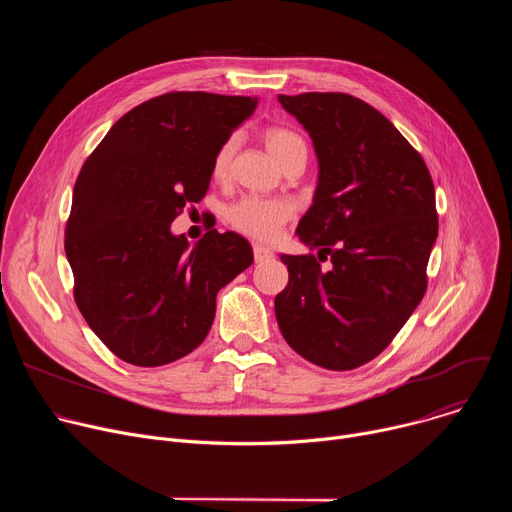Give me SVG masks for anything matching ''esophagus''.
Wrapping results in <instances>:
<instances>
[{
    "mask_svg": "<svg viewBox=\"0 0 512 512\" xmlns=\"http://www.w3.org/2000/svg\"><path fill=\"white\" fill-rule=\"evenodd\" d=\"M253 255H255V261L257 263H263V261H269L273 257V251L265 245H255L253 247Z\"/></svg>",
    "mask_w": 512,
    "mask_h": 512,
    "instance_id": "obj_1",
    "label": "esophagus"
}]
</instances>
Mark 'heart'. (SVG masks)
Masks as SVG:
<instances>
[{"label":"heart","mask_w":512,"mask_h":512,"mask_svg":"<svg viewBox=\"0 0 512 512\" xmlns=\"http://www.w3.org/2000/svg\"><path fill=\"white\" fill-rule=\"evenodd\" d=\"M263 141L267 152L273 160L281 166L291 156H306V139L289 127H267L263 131ZM235 154V139H227L221 148H218L212 160V176L216 180H223L229 174L231 160ZM291 214V206L283 200H265V198H243L235 202L227 216L229 223L241 231L243 235L259 241H269L277 235L281 225L287 221Z\"/></svg>","instance_id":"obj_1"}]
</instances>
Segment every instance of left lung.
Returning a JSON list of instances; mask_svg holds the SVG:
<instances>
[{
    "label": "left lung",
    "instance_id": "left-lung-1",
    "mask_svg": "<svg viewBox=\"0 0 512 512\" xmlns=\"http://www.w3.org/2000/svg\"><path fill=\"white\" fill-rule=\"evenodd\" d=\"M308 131L318 184L300 241L331 257L279 255L289 281L275 296L285 342L328 371L381 354L419 306L437 239L433 182L423 158L375 107L346 93L279 95Z\"/></svg>",
    "mask_w": 512,
    "mask_h": 512
}]
</instances>
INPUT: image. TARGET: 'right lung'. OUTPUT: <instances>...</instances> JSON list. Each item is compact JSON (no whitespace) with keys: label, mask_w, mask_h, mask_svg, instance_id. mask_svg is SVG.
<instances>
[{"label":"right lung","mask_w":512,"mask_h":512,"mask_svg":"<svg viewBox=\"0 0 512 512\" xmlns=\"http://www.w3.org/2000/svg\"><path fill=\"white\" fill-rule=\"evenodd\" d=\"M257 97L166 93L125 113L87 158L72 190L64 251L75 300L121 360L162 367L208 334L216 294L253 263L245 237L172 233L210 186L212 160L253 115Z\"/></svg>","instance_id":"add662e5"}]
</instances>
